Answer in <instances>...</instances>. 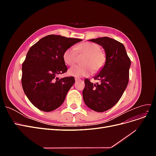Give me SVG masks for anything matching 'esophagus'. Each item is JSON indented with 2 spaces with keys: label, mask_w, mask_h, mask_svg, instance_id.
I'll use <instances>...</instances> for the list:
<instances>
[{
  "label": "esophagus",
  "mask_w": 156,
  "mask_h": 156,
  "mask_svg": "<svg viewBox=\"0 0 156 156\" xmlns=\"http://www.w3.org/2000/svg\"><path fill=\"white\" fill-rule=\"evenodd\" d=\"M75 81H80V78H78V77H75Z\"/></svg>",
  "instance_id": "esophagus-1"
}]
</instances>
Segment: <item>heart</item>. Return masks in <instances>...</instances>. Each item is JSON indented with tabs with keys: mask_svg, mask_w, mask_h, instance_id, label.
<instances>
[{
	"mask_svg": "<svg viewBox=\"0 0 156 156\" xmlns=\"http://www.w3.org/2000/svg\"><path fill=\"white\" fill-rule=\"evenodd\" d=\"M79 55H84L81 66H75L69 70V74L76 77H85L94 72H98L104 66L107 56L100 46L92 42H84L75 48H69L64 51L63 59L66 64L73 66L77 62Z\"/></svg>",
	"mask_w": 156,
	"mask_h": 156,
	"instance_id": "b5f03b06",
	"label": "heart"
}]
</instances>
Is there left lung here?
I'll return each mask as SVG.
<instances>
[{
	"mask_svg": "<svg viewBox=\"0 0 156 156\" xmlns=\"http://www.w3.org/2000/svg\"><path fill=\"white\" fill-rule=\"evenodd\" d=\"M91 41L101 45L105 49L107 60L94 84L88 79H84L85 87L83 90V100L87 107L96 112L110 109L119 101L129 81L131 60L124 45L108 37H98Z\"/></svg>",
	"mask_w": 156,
	"mask_h": 156,
	"instance_id": "8db88e82",
	"label": "left lung"
}]
</instances>
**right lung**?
Masks as SVG:
<instances>
[{
  "label": "right lung",
  "mask_w": 156,
  "mask_h": 156,
  "mask_svg": "<svg viewBox=\"0 0 156 156\" xmlns=\"http://www.w3.org/2000/svg\"><path fill=\"white\" fill-rule=\"evenodd\" d=\"M81 41L51 34L42 37L28 51L22 64V87L29 101L38 109L49 112L63 103L75 83L73 77H57L68 70L63 54Z\"/></svg>",
  "instance_id": "right-lung-1"
}]
</instances>
